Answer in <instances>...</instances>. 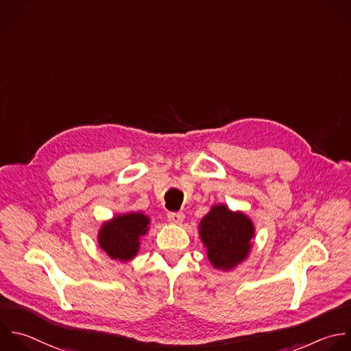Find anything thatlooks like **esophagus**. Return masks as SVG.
Segmentation results:
<instances>
[{"mask_svg": "<svg viewBox=\"0 0 351 351\" xmlns=\"http://www.w3.org/2000/svg\"><path fill=\"white\" fill-rule=\"evenodd\" d=\"M168 220L172 224H180L184 220V215L182 212H169L168 213Z\"/></svg>", "mask_w": 351, "mask_h": 351, "instance_id": "34e87169", "label": "esophagus"}]
</instances>
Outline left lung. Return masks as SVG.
<instances>
[{
  "label": "left lung",
  "instance_id": "1",
  "mask_svg": "<svg viewBox=\"0 0 351 351\" xmlns=\"http://www.w3.org/2000/svg\"><path fill=\"white\" fill-rule=\"evenodd\" d=\"M198 231L208 259L217 270L230 271L250 256L255 226L241 210L234 212L224 204L213 205L201 219Z\"/></svg>",
  "mask_w": 351,
  "mask_h": 351
}]
</instances>
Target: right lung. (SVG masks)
Here are the masks:
<instances>
[{
  "label": "right lung",
  "instance_id": "add662e5",
  "mask_svg": "<svg viewBox=\"0 0 351 351\" xmlns=\"http://www.w3.org/2000/svg\"><path fill=\"white\" fill-rule=\"evenodd\" d=\"M150 217L142 212L115 215L97 232L99 247L114 261L128 262L141 248V239L149 231Z\"/></svg>",
  "mask_w": 351,
  "mask_h": 351
}]
</instances>
